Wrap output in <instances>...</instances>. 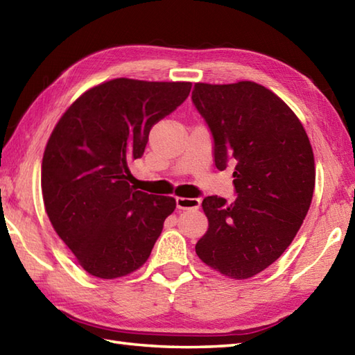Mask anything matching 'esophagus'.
<instances>
[{
	"instance_id": "obj_1",
	"label": "esophagus",
	"mask_w": 355,
	"mask_h": 355,
	"mask_svg": "<svg viewBox=\"0 0 355 355\" xmlns=\"http://www.w3.org/2000/svg\"><path fill=\"white\" fill-rule=\"evenodd\" d=\"M175 201L180 210H196L201 205V200L198 198H177Z\"/></svg>"
}]
</instances>
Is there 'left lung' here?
<instances>
[{"instance_id":"8db88e82","label":"left lung","mask_w":355,"mask_h":355,"mask_svg":"<svg viewBox=\"0 0 355 355\" xmlns=\"http://www.w3.org/2000/svg\"><path fill=\"white\" fill-rule=\"evenodd\" d=\"M192 101L211 131L216 168L234 164L237 195L204 198L209 228L195 251L222 275L251 278L287 250L310 209V140L291 107L254 81L195 83Z\"/></svg>"}]
</instances>
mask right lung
<instances>
[{"label": "right lung", "mask_w": 355, "mask_h": 355, "mask_svg": "<svg viewBox=\"0 0 355 355\" xmlns=\"http://www.w3.org/2000/svg\"><path fill=\"white\" fill-rule=\"evenodd\" d=\"M189 81L114 78L77 98L57 122L44 153L42 195L55 233L90 275L113 279L150 257L171 196L130 186L128 163L148 135L189 96Z\"/></svg>", "instance_id": "1"}]
</instances>
